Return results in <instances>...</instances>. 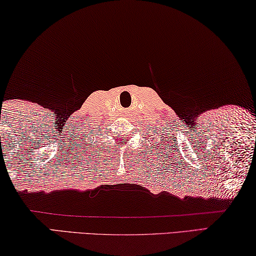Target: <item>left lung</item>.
<instances>
[{
  "instance_id": "8db88e82",
  "label": "left lung",
  "mask_w": 256,
  "mask_h": 256,
  "mask_svg": "<svg viewBox=\"0 0 256 256\" xmlns=\"http://www.w3.org/2000/svg\"><path fill=\"white\" fill-rule=\"evenodd\" d=\"M162 137H163V136H162ZM170 140H172V138H170ZM161 142H162V138H161ZM161 145H162V144H161ZM171 146H172V145H171Z\"/></svg>"
}]
</instances>
